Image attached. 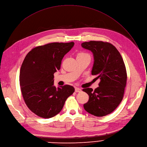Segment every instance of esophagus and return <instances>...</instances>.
<instances>
[{
	"mask_svg": "<svg viewBox=\"0 0 147 147\" xmlns=\"http://www.w3.org/2000/svg\"><path fill=\"white\" fill-rule=\"evenodd\" d=\"M75 91L76 92H81L82 91V89L81 88H75Z\"/></svg>",
	"mask_w": 147,
	"mask_h": 147,
	"instance_id": "34e87169",
	"label": "esophagus"
}]
</instances>
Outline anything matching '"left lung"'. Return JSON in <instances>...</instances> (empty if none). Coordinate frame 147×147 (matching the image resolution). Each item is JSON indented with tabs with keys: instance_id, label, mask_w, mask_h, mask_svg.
Segmentation results:
<instances>
[{
	"instance_id": "8db88e82",
	"label": "left lung",
	"mask_w": 147,
	"mask_h": 147,
	"mask_svg": "<svg viewBox=\"0 0 147 147\" xmlns=\"http://www.w3.org/2000/svg\"><path fill=\"white\" fill-rule=\"evenodd\" d=\"M83 48L90 50L94 57L91 74L100 78L99 87L93 91L84 88L89 100L84 110L97 117L111 113L121 102L127 83V71L123 59L113 45L101 41L82 43Z\"/></svg>"
}]
</instances>
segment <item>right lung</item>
I'll return each mask as SVG.
<instances>
[{
	"mask_svg": "<svg viewBox=\"0 0 147 147\" xmlns=\"http://www.w3.org/2000/svg\"><path fill=\"white\" fill-rule=\"evenodd\" d=\"M74 45V42L49 43L33 49L25 57L20 86L26 104L36 115L45 118L56 115L74 92L71 86H54V73L60 70L63 57Z\"/></svg>",
	"mask_w": 147,
	"mask_h": 147,
	"instance_id": "obj_1",
	"label": "right lung"
}]
</instances>
